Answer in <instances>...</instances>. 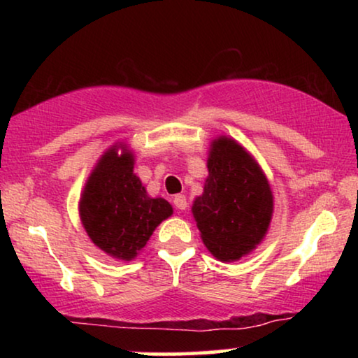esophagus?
Listing matches in <instances>:
<instances>
[{
    "mask_svg": "<svg viewBox=\"0 0 358 358\" xmlns=\"http://www.w3.org/2000/svg\"><path fill=\"white\" fill-rule=\"evenodd\" d=\"M173 202H174L176 208H178V210H185V208H187V199H185V195H182V194L174 195Z\"/></svg>",
    "mask_w": 358,
    "mask_h": 358,
    "instance_id": "34e87169",
    "label": "esophagus"
}]
</instances>
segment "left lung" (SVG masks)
I'll use <instances>...</instances> for the list:
<instances>
[{
    "mask_svg": "<svg viewBox=\"0 0 358 358\" xmlns=\"http://www.w3.org/2000/svg\"><path fill=\"white\" fill-rule=\"evenodd\" d=\"M208 178L192 213L202 241L215 257L233 262L256 249L266 236L273 195L257 161L228 136L208 151Z\"/></svg>",
    "mask_w": 358,
    "mask_h": 358,
    "instance_id": "1",
    "label": "left lung"
}]
</instances>
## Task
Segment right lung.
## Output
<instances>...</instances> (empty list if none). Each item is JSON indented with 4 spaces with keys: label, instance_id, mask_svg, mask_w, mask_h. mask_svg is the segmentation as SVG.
I'll list each match as a JSON object with an SVG mask.
<instances>
[{
    "label": "right lung",
    "instance_id": "right-lung-1",
    "mask_svg": "<svg viewBox=\"0 0 358 358\" xmlns=\"http://www.w3.org/2000/svg\"><path fill=\"white\" fill-rule=\"evenodd\" d=\"M171 215L168 200L146 194L134 174V153L125 145L112 146L101 156L80 200L87 236L101 251L122 261L135 259L156 227Z\"/></svg>",
    "mask_w": 358,
    "mask_h": 358
}]
</instances>
